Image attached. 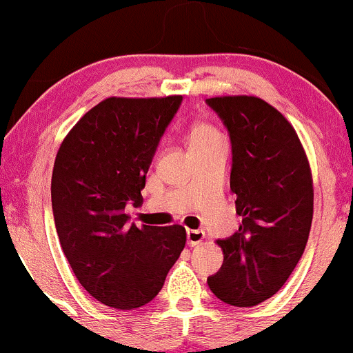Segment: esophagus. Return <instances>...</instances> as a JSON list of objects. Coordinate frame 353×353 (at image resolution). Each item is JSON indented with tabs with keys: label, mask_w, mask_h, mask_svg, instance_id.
I'll return each instance as SVG.
<instances>
[{
	"label": "esophagus",
	"mask_w": 353,
	"mask_h": 353,
	"mask_svg": "<svg viewBox=\"0 0 353 353\" xmlns=\"http://www.w3.org/2000/svg\"><path fill=\"white\" fill-rule=\"evenodd\" d=\"M203 239H205V232H203V230H200V229H188L187 230V242L190 248L199 245Z\"/></svg>",
	"instance_id": "34e87169"
}]
</instances>
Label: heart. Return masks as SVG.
<instances>
[{
	"label": "heart",
	"instance_id": "obj_1",
	"mask_svg": "<svg viewBox=\"0 0 353 353\" xmlns=\"http://www.w3.org/2000/svg\"><path fill=\"white\" fill-rule=\"evenodd\" d=\"M221 132L215 130L214 126L207 123H195L188 131V148H199L207 145V143L221 139Z\"/></svg>",
	"mask_w": 353,
	"mask_h": 353
}]
</instances>
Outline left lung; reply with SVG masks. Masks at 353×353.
I'll return each instance as SVG.
<instances>
[{"instance_id":"obj_1","label":"left lung","mask_w":353,"mask_h":353,"mask_svg":"<svg viewBox=\"0 0 353 353\" xmlns=\"http://www.w3.org/2000/svg\"><path fill=\"white\" fill-rule=\"evenodd\" d=\"M232 143L230 190L242 223L217 241L222 268L207 283L232 306H256L278 293L308 242L313 180L294 128L278 109L254 96L210 97Z\"/></svg>"}]
</instances>
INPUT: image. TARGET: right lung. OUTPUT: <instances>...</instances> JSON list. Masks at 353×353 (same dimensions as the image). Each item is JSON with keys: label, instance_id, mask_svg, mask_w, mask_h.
<instances>
[{"label": "right lung", "instance_id": "right-lung-1", "mask_svg": "<svg viewBox=\"0 0 353 353\" xmlns=\"http://www.w3.org/2000/svg\"><path fill=\"white\" fill-rule=\"evenodd\" d=\"M181 96L108 97L79 119L57 153L52 208L60 245L87 293L134 310L160 293L187 242L181 225L128 223Z\"/></svg>", "mask_w": 353, "mask_h": 353}]
</instances>
